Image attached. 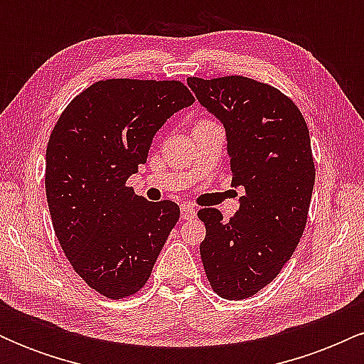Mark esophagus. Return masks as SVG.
<instances>
[{
    "label": "esophagus",
    "mask_w": 364,
    "mask_h": 364,
    "mask_svg": "<svg viewBox=\"0 0 364 364\" xmlns=\"http://www.w3.org/2000/svg\"><path fill=\"white\" fill-rule=\"evenodd\" d=\"M195 217V207L193 203H183L181 205V219L190 220Z\"/></svg>",
    "instance_id": "esophagus-1"
}]
</instances>
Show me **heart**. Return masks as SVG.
Returning a JSON list of instances; mask_svg holds the SVG:
<instances>
[{
    "mask_svg": "<svg viewBox=\"0 0 364 364\" xmlns=\"http://www.w3.org/2000/svg\"><path fill=\"white\" fill-rule=\"evenodd\" d=\"M200 121H207V119H200Z\"/></svg>",
    "mask_w": 364,
    "mask_h": 364,
    "instance_id": "heart-1",
    "label": "heart"
}]
</instances>
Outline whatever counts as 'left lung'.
Returning <instances> with one entry per match:
<instances>
[{"instance_id": "8db88e82", "label": "left lung", "mask_w": 364, "mask_h": 364, "mask_svg": "<svg viewBox=\"0 0 364 364\" xmlns=\"http://www.w3.org/2000/svg\"><path fill=\"white\" fill-rule=\"evenodd\" d=\"M186 82L224 124L232 185L245 188L229 220L217 208L198 210L207 229L203 269L220 298H252L277 277L306 225L315 185L310 132L298 106L272 85L237 75Z\"/></svg>"}]
</instances>
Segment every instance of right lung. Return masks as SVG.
Listing matches in <instances>:
<instances>
[{
  "label": "right lung",
  "mask_w": 364,
  "mask_h": 364,
  "mask_svg": "<svg viewBox=\"0 0 364 364\" xmlns=\"http://www.w3.org/2000/svg\"><path fill=\"white\" fill-rule=\"evenodd\" d=\"M195 97L178 80L95 82L66 106L46 150V196L73 270L111 299L135 294L179 219L171 200L147 202L127 179L154 135Z\"/></svg>",
  "instance_id": "obj_1"
}]
</instances>
